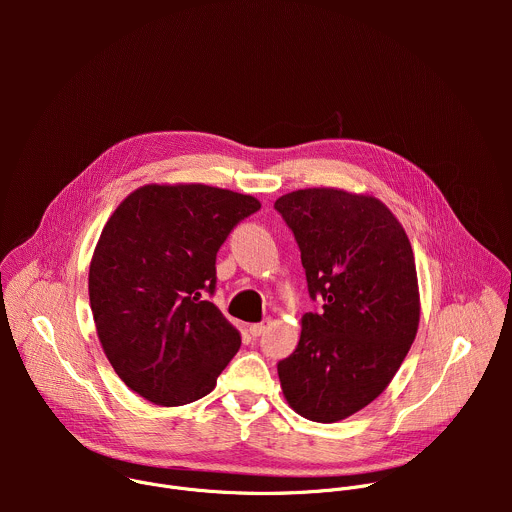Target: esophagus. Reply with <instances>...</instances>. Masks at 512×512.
I'll use <instances>...</instances> for the list:
<instances>
[{
	"label": "esophagus",
	"instance_id": "obj_1",
	"mask_svg": "<svg viewBox=\"0 0 512 512\" xmlns=\"http://www.w3.org/2000/svg\"><path fill=\"white\" fill-rule=\"evenodd\" d=\"M269 324H271V320H263V322H259V324H251V326H249L251 336H255V338H257V336H261Z\"/></svg>",
	"mask_w": 512,
	"mask_h": 512
}]
</instances>
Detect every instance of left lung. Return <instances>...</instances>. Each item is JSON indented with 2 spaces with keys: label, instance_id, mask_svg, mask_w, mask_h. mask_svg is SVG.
I'll return each mask as SVG.
<instances>
[{
  "label": "left lung",
  "instance_id": "1",
  "mask_svg": "<svg viewBox=\"0 0 512 512\" xmlns=\"http://www.w3.org/2000/svg\"><path fill=\"white\" fill-rule=\"evenodd\" d=\"M296 237L310 298L302 336L277 375L289 407L334 423L367 407L391 383L419 326L411 243L377 198L306 188L275 200Z\"/></svg>",
  "mask_w": 512,
  "mask_h": 512
}]
</instances>
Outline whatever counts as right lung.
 Masks as SVG:
<instances>
[{"label":"right lung","instance_id":"obj_1","mask_svg":"<svg viewBox=\"0 0 512 512\" xmlns=\"http://www.w3.org/2000/svg\"><path fill=\"white\" fill-rule=\"evenodd\" d=\"M259 200L204 184L141 186L111 214L89 269L99 340L119 379L156 405L208 395L241 336L208 296L216 253Z\"/></svg>","mask_w":512,"mask_h":512}]
</instances>
